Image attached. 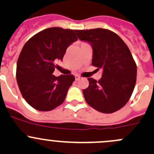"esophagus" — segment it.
<instances>
[{
  "instance_id": "obj_1",
  "label": "esophagus",
  "mask_w": 154,
  "mask_h": 154,
  "mask_svg": "<svg viewBox=\"0 0 154 154\" xmlns=\"http://www.w3.org/2000/svg\"><path fill=\"white\" fill-rule=\"evenodd\" d=\"M79 79H80V77H79V76H77V75H76L75 76V80H78Z\"/></svg>"
}]
</instances>
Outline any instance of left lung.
<instances>
[{
    "label": "left lung",
    "mask_w": 154,
    "mask_h": 154,
    "mask_svg": "<svg viewBox=\"0 0 154 154\" xmlns=\"http://www.w3.org/2000/svg\"><path fill=\"white\" fill-rule=\"evenodd\" d=\"M75 32L92 46L91 65L103 70L98 81L88 78L89 86L83 90L86 103L100 112L118 111L130 100L136 82L137 67L130 49L109 29H77Z\"/></svg>",
    "instance_id": "obj_1"
}]
</instances>
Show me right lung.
<instances>
[{
    "mask_svg": "<svg viewBox=\"0 0 154 154\" xmlns=\"http://www.w3.org/2000/svg\"><path fill=\"white\" fill-rule=\"evenodd\" d=\"M78 39L75 30L50 27L31 37L17 62L16 80L24 100L38 111H51L64 102L75 77H55L56 62L63 61L66 49Z\"/></svg>",
    "mask_w": 154,
    "mask_h": 154,
    "instance_id": "add662e5",
    "label": "right lung"
}]
</instances>
